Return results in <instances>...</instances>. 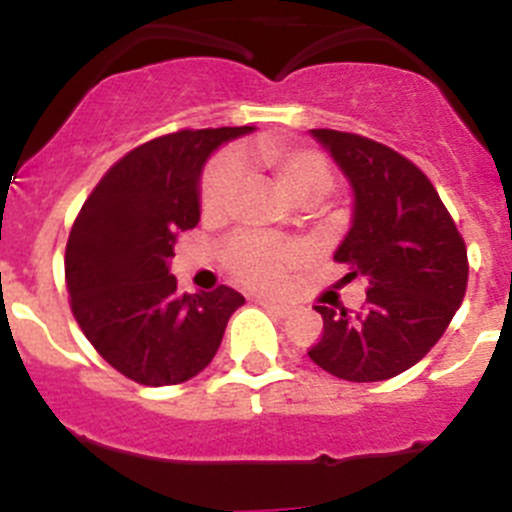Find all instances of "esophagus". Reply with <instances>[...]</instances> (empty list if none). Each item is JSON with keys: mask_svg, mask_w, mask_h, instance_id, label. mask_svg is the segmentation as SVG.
Here are the masks:
<instances>
[{"mask_svg": "<svg viewBox=\"0 0 512 512\" xmlns=\"http://www.w3.org/2000/svg\"><path fill=\"white\" fill-rule=\"evenodd\" d=\"M256 302H259L261 307L266 309V312L276 314V317H287V314L292 312V307H289V304L276 302V299H269V297H259V299H256Z\"/></svg>", "mask_w": 512, "mask_h": 512, "instance_id": "34e87169", "label": "esophagus"}]
</instances>
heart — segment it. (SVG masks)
<instances>
[{"label": "heart", "mask_w": 512, "mask_h": 512, "mask_svg": "<svg viewBox=\"0 0 512 512\" xmlns=\"http://www.w3.org/2000/svg\"><path fill=\"white\" fill-rule=\"evenodd\" d=\"M246 162L271 175V180L287 192V198L302 205L322 225L337 220V210L325 203V195L335 185V170L327 154L309 144L289 142L284 137H259L248 147ZM246 182L243 162L236 152H223L205 167L200 180V208L205 218L223 220L233 213ZM225 269L238 281L256 289H279L292 271L309 259L302 243L281 241L261 233H238L225 243Z\"/></svg>", "instance_id": "obj_1"}]
</instances>
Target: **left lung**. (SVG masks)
<instances>
[{"mask_svg":"<svg viewBox=\"0 0 512 512\" xmlns=\"http://www.w3.org/2000/svg\"><path fill=\"white\" fill-rule=\"evenodd\" d=\"M353 187V225L335 261L365 276V307L317 304L325 330L309 358L342 381H386L419 363L467 289V248L439 192L414 162L360 134L312 129Z\"/></svg>","mask_w":512,"mask_h":512,"instance_id":"8db88e82","label":"left lung"}]
</instances>
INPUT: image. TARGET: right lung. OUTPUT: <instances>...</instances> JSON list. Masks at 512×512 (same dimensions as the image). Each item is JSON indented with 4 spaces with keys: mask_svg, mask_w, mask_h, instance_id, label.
<instances>
[{
    "mask_svg": "<svg viewBox=\"0 0 512 512\" xmlns=\"http://www.w3.org/2000/svg\"><path fill=\"white\" fill-rule=\"evenodd\" d=\"M253 126L182 129L131 149L101 177L65 248L70 309L103 360L142 386H175L215 358L231 287L180 294L170 274L177 233L200 220V172L220 144Z\"/></svg>",
    "mask_w": 512,
    "mask_h": 512,
    "instance_id": "1",
    "label": "right lung"
}]
</instances>
